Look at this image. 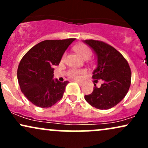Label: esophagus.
<instances>
[{"instance_id": "34e87169", "label": "esophagus", "mask_w": 148, "mask_h": 148, "mask_svg": "<svg viewBox=\"0 0 148 148\" xmlns=\"http://www.w3.org/2000/svg\"><path fill=\"white\" fill-rule=\"evenodd\" d=\"M76 82L77 83V84H79V86H82V85H83V83H82V82H81V81H76Z\"/></svg>"}]
</instances>
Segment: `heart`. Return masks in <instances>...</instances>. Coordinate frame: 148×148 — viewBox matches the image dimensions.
I'll use <instances>...</instances> for the list:
<instances>
[{
  "instance_id": "obj_1",
  "label": "heart",
  "mask_w": 148,
  "mask_h": 148,
  "mask_svg": "<svg viewBox=\"0 0 148 148\" xmlns=\"http://www.w3.org/2000/svg\"><path fill=\"white\" fill-rule=\"evenodd\" d=\"M74 51L79 53L83 58L84 59H88L91 56L92 54V49L90 48L88 46L86 45H84V44H79V45H76L75 47H74ZM66 54L64 53L62 56V60L65 57ZM86 73V70L85 69H69L67 72V75L69 78L71 79H79V77L82 74H84Z\"/></svg>"
}]
</instances>
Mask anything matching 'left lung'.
Returning <instances> with one entry per match:
<instances>
[{"mask_svg": "<svg viewBox=\"0 0 148 148\" xmlns=\"http://www.w3.org/2000/svg\"><path fill=\"white\" fill-rule=\"evenodd\" d=\"M97 57V67L92 72L93 79H101V87H95L85 99L92 106L101 110L109 109L123 99L131 85L132 72L128 62L114 47L102 41L86 40Z\"/></svg>", "mask_w": 148, "mask_h": 148, "instance_id": "left-lung-1", "label": "left lung"}]
</instances>
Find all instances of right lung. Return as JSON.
<instances>
[{
	"label": "right lung",
	"mask_w": 148,
	"mask_h": 148,
	"mask_svg": "<svg viewBox=\"0 0 148 148\" xmlns=\"http://www.w3.org/2000/svg\"><path fill=\"white\" fill-rule=\"evenodd\" d=\"M74 38L49 40L34 46L23 56L17 69L22 92L31 103L49 108L60 100L68 81L53 80L54 65H58Z\"/></svg>",
	"instance_id": "obj_1"
}]
</instances>
